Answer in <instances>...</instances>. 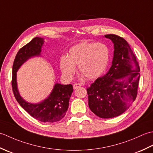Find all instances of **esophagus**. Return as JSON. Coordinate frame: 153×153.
I'll list each match as a JSON object with an SVG mask.
<instances>
[{
  "label": "esophagus",
  "mask_w": 153,
  "mask_h": 153,
  "mask_svg": "<svg viewBox=\"0 0 153 153\" xmlns=\"http://www.w3.org/2000/svg\"><path fill=\"white\" fill-rule=\"evenodd\" d=\"M81 84L80 83H75L74 85V89H78L79 87H81Z\"/></svg>",
  "instance_id": "34e87169"
}]
</instances>
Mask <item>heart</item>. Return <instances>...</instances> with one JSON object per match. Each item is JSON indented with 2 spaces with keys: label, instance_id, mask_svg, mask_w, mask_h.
Here are the masks:
<instances>
[{
  "label": "heart",
  "instance_id": "obj_1",
  "mask_svg": "<svg viewBox=\"0 0 153 153\" xmlns=\"http://www.w3.org/2000/svg\"><path fill=\"white\" fill-rule=\"evenodd\" d=\"M110 49L103 43L82 42L74 45L69 50L68 56H62L59 65L62 73L68 79L72 78L76 72V66L88 79L97 78L108 66Z\"/></svg>",
  "mask_w": 153,
  "mask_h": 153
}]
</instances>
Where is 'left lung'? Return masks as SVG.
<instances>
[{
  "label": "left lung",
  "instance_id": "1",
  "mask_svg": "<svg viewBox=\"0 0 153 153\" xmlns=\"http://www.w3.org/2000/svg\"><path fill=\"white\" fill-rule=\"evenodd\" d=\"M105 37L114 43L109 71L87 89L90 110L101 118L118 116L129 108L137 95L140 68L124 39L116 35Z\"/></svg>",
  "mask_w": 153,
  "mask_h": 153
}]
</instances>
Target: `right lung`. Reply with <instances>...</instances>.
Here are the masks:
<instances>
[{
    "instance_id": "1",
    "label": "right lung",
    "mask_w": 153,
    "mask_h": 153,
    "mask_svg": "<svg viewBox=\"0 0 153 153\" xmlns=\"http://www.w3.org/2000/svg\"><path fill=\"white\" fill-rule=\"evenodd\" d=\"M43 43L44 39L37 37L19 50L13 64L12 87L16 100L25 111L39 121L53 123L60 121L66 115L73 92L72 85L56 83L47 99L39 103L33 104L25 101L20 96L16 81V72L19 68L31 57L40 56Z\"/></svg>"
}]
</instances>
